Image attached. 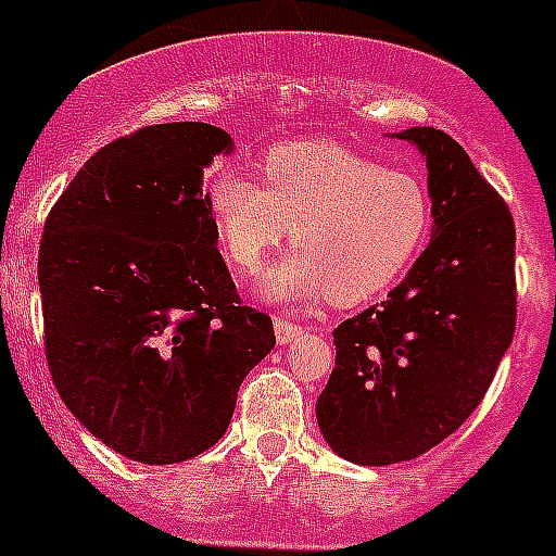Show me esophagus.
I'll return each instance as SVG.
<instances>
[{"label": "esophagus", "mask_w": 556, "mask_h": 556, "mask_svg": "<svg viewBox=\"0 0 556 556\" xmlns=\"http://www.w3.org/2000/svg\"><path fill=\"white\" fill-rule=\"evenodd\" d=\"M273 328H275V339H278V345H289V342H294V339L303 333L301 326H294V323L283 320V317H275Z\"/></svg>", "instance_id": "1"}]
</instances>
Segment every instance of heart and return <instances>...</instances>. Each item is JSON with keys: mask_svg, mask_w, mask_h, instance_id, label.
I'll return each mask as SVG.
<instances>
[{"mask_svg": "<svg viewBox=\"0 0 556 556\" xmlns=\"http://www.w3.org/2000/svg\"><path fill=\"white\" fill-rule=\"evenodd\" d=\"M264 180L223 169L208 186L217 244L236 273L262 269L292 233L294 250L262 275L264 301L306 308L376 301L424 253L429 191L415 175L333 141H289L262 161Z\"/></svg>", "mask_w": 556, "mask_h": 556, "instance_id": "1", "label": "heart"}]
</instances>
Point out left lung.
<instances>
[{
	"mask_svg": "<svg viewBox=\"0 0 556 556\" xmlns=\"http://www.w3.org/2000/svg\"><path fill=\"white\" fill-rule=\"evenodd\" d=\"M415 144L429 172L431 239L406 278L333 331L337 367L317 426L342 459L381 468L454 434L488 392L515 333V223L468 152L437 127Z\"/></svg>",
	"mask_w": 556,
	"mask_h": 556,
	"instance_id": "8db88e82",
	"label": "left lung"
}]
</instances>
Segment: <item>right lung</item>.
<instances>
[{
	"instance_id": "add662e5",
	"label": "right lung",
	"mask_w": 556,
	"mask_h": 556,
	"mask_svg": "<svg viewBox=\"0 0 556 556\" xmlns=\"http://www.w3.org/2000/svg\"><path fill=\"white\" fill-rule=\"evenodd\" d=\"M233 139L205 122L144 127L86 161L43 225L38 289L52 381L116 454L172 465L217 443L244 376L275 348L239 306L203 172Z\"/></svg>"
}]
</instances>
